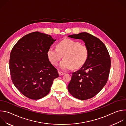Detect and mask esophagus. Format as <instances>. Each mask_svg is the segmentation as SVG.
Masks as SVG:
<instances>
[{"mask_svg": "<svg viewBox=\"0 0 126 126\" xmlns=\"http://www.w3.org/2000/svg\"><path fill=\"white\" fill-rule=\"evenodd\" d=\"M58 73H59V75L60 76H61V75H64L65 73L62 72H61V71H58Z\"/></svg>", "mask_w": 126, "mask_h": 126, "instance_id": "34e87169", "label": "esophagus"}]
</instances>
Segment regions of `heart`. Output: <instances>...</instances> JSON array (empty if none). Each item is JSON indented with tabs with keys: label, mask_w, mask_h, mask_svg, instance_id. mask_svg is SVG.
Returning <instances> with one entry per match:
<instances>
[{
	"label": "heart",
	"mask_w": 126,
	"mask_h": 126,
	"mask_svg": "<svg viewBox=\"0 0 126 126\" xmlns=\"http://www.w3.org/2000/svg\"><path fill=\"white\" fill-rule=\"evenodd\" d=\"M47 57L54 65H57L63 55L64 59L60 63L59 68L67 71L81 66L86 61L88 50L87 47L78 41L66 39L57 44V48L51 46L47 52Z\"/></svg>",
	"instance_id": "b5f03b06"
}]
</instances>
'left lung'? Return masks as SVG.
Instances as JSON below:
<instances>
[{"label":"left lung","mask_w":126,"mask_h":126,"mask_svg":"<svg viewBox=\"0 0 126 126\" xmlns=\"http://www.w3.org/2000/svg\"><path fill=\"white\" fill-rule=\"evenodd\" d=\"M68 37L82 40L88 50L85 63L72 74L68 91L79 100L90 99L101 91L108 79L111 68L109 52L102 41L88 33L81 32Z\"/></svg>","instance_id":"obj_1"}]
</instances>
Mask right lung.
Masks as SVG:
<instances>
[{
  "label": "right lung",
  "instance_id": "right-lung-1",
  "mask_svg": "<svg viewBox=\"0 0 126 126\" xmlns=\"http://www.w3.org/2000/svg\"><path fill=\"white\" fill-rule=\"evenodd\" d=\"M55 41L50 35L34 32L21 38L11 51L9 69L12 82L29 99L38 100L46 96L53 80L59 77L47 55Z\"/></svg>",
  "mask_w": 126,
  "mask_h": 126
}]
</instances>
